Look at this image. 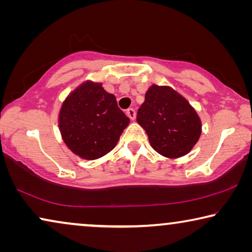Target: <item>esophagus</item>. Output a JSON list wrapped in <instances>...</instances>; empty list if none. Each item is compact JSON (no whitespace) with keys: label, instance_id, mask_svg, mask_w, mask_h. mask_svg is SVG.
Masks as SVG:
<instances>
[{"label":"esophagus","instance_id":"obj_1","mask_svg":"<svg viewBox=\"0 0 252 252\" xmlns=\"http://www.w3.org/2000/svg\"><path fill=\"white\" fill-rule=\"evenodd\" d=\"M126 115L128 116V118H129V119L134 120V119H135V117H136V111H135V109H133V108H129V109H127V111H126Z\"/></svg>","mask_w":252,"mask_h":252}]
</instances>
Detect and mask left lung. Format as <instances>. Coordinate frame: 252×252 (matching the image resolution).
Returning a JSON list of instances; mask_svg holds the SVG:
<instances>
[{"instance_id": "obj_1", "label": "left lung", "mask_w": 252, "mask_h": 252, "mask_svg": "<svg viewBox=\"0 0 252 252\" xmlns=\"http://www.w3.org/2000/svg\"><path fill=\"white\" fill-rule=\"evenodd\" d=\"M136 120L147 132L151 147L168 158L187 155L201 135L197 113L170 87L151 86Z\"/></svg>"}]
</instances>
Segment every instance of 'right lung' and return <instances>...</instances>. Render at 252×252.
<instances>
[{
	"label": "right lung",
	"instance_id": "add662e5",
	"mask_svg": "<svg viewBox=\"0 0 252 252\" xmlns=\"http://www.w3.org/2000/svg\"><path fill=\"white\" fill-rule=\"evenodd\" d=\"M128 124L115 95L106 93L101 84L91 81L68 96L60 113L64 142L85 159H96L110 153Z\"/></svg>",
	"mask_w": 252,
	"mask_h": 252
}]
</instances>
